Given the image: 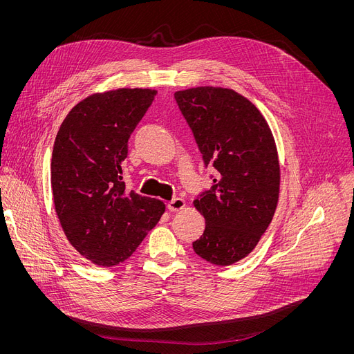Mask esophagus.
<instances>
[{
	"label": "esophagus",
	"instance_id": "34e87169",
	"mask_svg": "<svg viewBox=\"0 0 354 354\" xmlns=\"http://www.w3.org/2000/svg\"><path fill=\"white\" fill-rule=\"evenodd\" d=\"M185 205H187V202H185L182 198H175V199L167 202V209L172 212H176V211H182L185 208Z\"/></svg>",
	"mask_w": 354,
	"mask_h": 354
}]
</instances>
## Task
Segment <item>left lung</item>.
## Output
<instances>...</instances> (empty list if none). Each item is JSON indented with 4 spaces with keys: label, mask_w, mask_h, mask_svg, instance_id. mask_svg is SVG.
<instances>
[{
    "label": "left lung",
    "mask_w": 354,
    "mask_h": 354,
    "mask_svg": "<svg viewBox=\"0 0 354 354\" xmlns=\"http://www.w3.org/2000/svg\"><path fill=\"white\" fill-rule=\"evenodd\" d=\"M203 162L216 169L211 189L194 201L205 231L194 251L215 266L245 258L271 224L280 195V162L257 106L232 88L199 86L175 93Z\"/></svg>",
    "instance_id": "left-lung-1"
}]
</instances>
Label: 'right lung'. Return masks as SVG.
Masks as SVG:
<instances>
[{
    "instance_id": "right-lung-1",
    "label": "right lung",
    "mask_w": 354,
    "mask_h": 354,
    "mask_svg": "<svg viewBox=\"0 0 354 354\" xmlns=\"http://www.w3.org/2000/svg\"><path fill=\"white\" fill-rule=\"evenodd\" d=\"M152 88H113L74 106L51 156L54 209L82 257L113 267L132 255L160 219L165 203L124 187L127 140L156 96Z\"/></svg>"
}]
</instances>
